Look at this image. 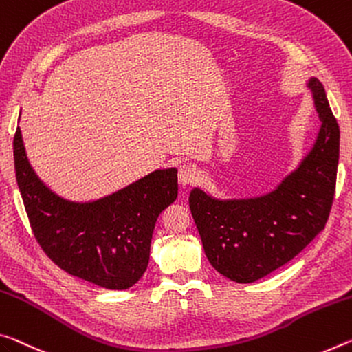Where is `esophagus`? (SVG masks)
<instances>
[{
    "label": "esophagus",
    "instance_id": "1",
    "mask_svg": "<svg viewBox=\"0 0 352 352\" xmlns=\"http://www.w3.org/2000/svg\"><path fill=\"white\" fill-rule=\"evenodd\" d=\"M197 178H199V172L196 167L191 164H183L180 166V169H178V183H180V186L183 188L196 183Z\"/></svg>",
    "mask_w": 352,
    "mask_h": 352
}]
</instances>
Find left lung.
Here are the masks:
<instances>
[{"mask_svg": "<svg viewBox=\"0 0 352 352\" xmlns=\"http://www.w3.org/2000/svg\"><path fill=\"white\" fill-rule=\"evenodd\" d=\"M307 87L320 130L299 164L270 192L217 199L200 188L189 192V208L206 258L217 272L252 283L288 263L324 228L336 192L340 128L320 80Z\"/></svg>", "mask_w": 352, "mask_h": 352, "instance_id": "8db88e82", "label": "left lung"}]
</instances>
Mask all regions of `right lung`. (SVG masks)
I'll use <instances>...</instances> for the list:
<instances>
[{"mask_svg":"<svg viewBox=\"0 0 352 352\" xmlns=\"http://www.w3.org/2000/svg\"><path fill=\"white\" fill-rule=\"evenodd\" d=\"M14 164L34 236L60 270L106 289H126L144 276L156 219L178 196L175 167L156 169L97 200L74 202L38 178L20 126Z\"/></svg>","mask_w":352,"mask_h":352,"instance_id":"add662e5","label":"right lung"}]
</instances>
